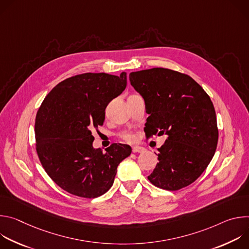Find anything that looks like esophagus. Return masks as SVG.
Instances as JSON below:
<instances>
[{
  "mask_svg": "<svg viewBox=\"0 0 249 249\" xmlns=\"http://www.w3.org/2000/svg\"><path fill=\"white\" fill-rule=\"evenodd\" d=\"M132 151H133V153H143V152H145V148L140 147V146H134L132 148Z\"/></svg>",
  "mask_w": 249,
  "mask_h": 249,
  "instance_id": "esophagus-1",
  "label": "esophagus"
}]
</instances>
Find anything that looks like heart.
Listing matches in <instances>:
<instances>
[{
  "label": "heart",
  "instance_id": "1",
  "mask_svg": "<svg viewBox=\"0 0 249 249\" xmlns=\"http://www.w3.org/2000/svg\"><path fill=\"white\" fill-rule=\"evenodd\" d=\"M121 138L126 142H134L136 141V135L132 132H124L121 134Z\"/></svg>",
  "mask_w": 249,
  "mask_h": 249
}]
</instances>
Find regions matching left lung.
Masks as SVG:
<instances>
[{
	"mask_svg": "<svg viewBox=\"0 0 249 249\" xmlns=\"http://www.w3.org/2000/svg\"><path fill=\"white\" fill-rule=\"evenodd\" d=\"M132 87L145 99L148 138L166 135L148 179L175 191L193 183L215 155L219 130L210 96L188 75L164 68L132 72Z\"/></svg>",
	"mask_w": 249,
	"mask_h": 249,
	"instance_id": "1",
	"label": "left lung"
}]
</instances>
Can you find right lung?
I'll use <instances>...</instances> for the list:
<instances>
[{
	"mask_svg": "<svg viewBox=\"0 0 249 249\" xmlns=\"http://www.w3.org/2000/svg\"><path fill=\"white\" fill-rule=\"evenodd\" d=\"M126 86L125 72L120 77L86 73L59 83L44 98L35 118L36 152L50 178L65 191L90 199L112 186L117 166L132 149L115 143L102 153L92 147L91 131L103 124L106 106Z\"/></svg>",
	"mask_w": 249,
	"mask_h": 249,
	"instance_id": "add662e5",
	"label": "right lung"
}]
</instances>
